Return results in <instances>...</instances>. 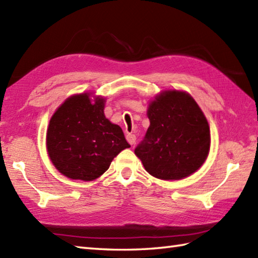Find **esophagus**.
I'll return each instance as SVG.
<instances>
[{"label":"esophagus","instance_id":"34e87169","mask_svg":"<svg viewBox=\"0 0 258 258\" xmlns=\"http://www.w3.org/2000/svg\"><path fill=\"white\" fill-rule=\"evenodd\" d=\"M126 140H127L128 143L133 146L136 142V136L134 134H127L126 135Z\"/></svg>","mask_w":258,"mask_h":258}]
</instances>
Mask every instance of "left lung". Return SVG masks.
<instances>
[{"label": "left lung", "mask_w": 258, "mask_h": 258, "mask_svg": "<svg viewBox=\"0 0 258 258\" xmlns=\"http://www.w3.org/2000/svg\"><path fill=\"white\" fill-rule=\"evenodd\" d=\"M147 116L150 127L134 152L152 176L182 179L204 164L211 146L210 126L188 93L162 92L150 103Z\"/></svg>", "instance_id": "obj_1"}]
</instances>
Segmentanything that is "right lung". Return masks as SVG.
I'll use <instances>...</instances> for the list:
<instances>
[{
  "label": "right lung",
  "mask_w": 258,
  "mask_h": 258,
  "mask_svg": "<svg viewBox=\"0 0 258 258\" xmlns=\"http://www.w3.org/2000/svg\"><path fill=\"white\" fill-rule=\"evenodd\" d=\"M105 98L90 93L70 96L48 124L46 149L59 173L72 179L93 180L105 173L114 157L128 149L122 128L104 115Z\"/></svg>",
  "instance_id": "add662e5"
}]
</instances>
